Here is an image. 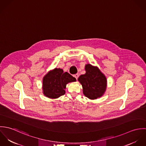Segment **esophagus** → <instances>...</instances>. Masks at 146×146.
I'll return each mask as SVG.
<instances>
[{"label": "esophagus", "instance_id": "34e87169", "mask_svg": "<svg viewBox=\"0 0 146 146\" xmlns=\"http://www.w3.org/2000/svg\"><path fill=\"white\" fill-rule=\"evenodd\" d=\"M74 76L77 79L78 78V77H79V74H75V75H74Z\"/></svg>", "mask_w": 146, "mask_h": 146}]
</instances>
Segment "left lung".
Listing matches in <instances>:
<instances>
[{
  "label": "left lung",
  "mask_w": 146,
  "mask_h": 146,
  "mask_svg": "<svg viewBox=\"0 0 146 146\" xmlns=\"http://www.w3.org/2000/svg\"><path fill=\"white\" fill-rule=\"evenodd\" d=\"M85 74L78 78L82 85L84 95L92 100L101 98L106 90V77L97 66L89 63L85 64Z\"/></svg>",
  "instance_id": "8db88e82"
}]
</instances>
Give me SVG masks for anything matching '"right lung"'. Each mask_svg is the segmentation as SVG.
<instances>
[{
    "mask_svg": "<svg viewBox=\"0 0 146 146\" xmlns=\"http://www.w3.org/2000/svg\"><path fill=\"white\" fill-rule=\"evenodd\" d=\"M76 79L61 68L50 70L42 78V93L50 99H56L64 95L66 85L75 82Z\"/></svg>",
    "mask_w": 146,
    "mask_h": 146,
    "instance_id": "add662e5",
    "label": "right lung"
}]
</instances>
